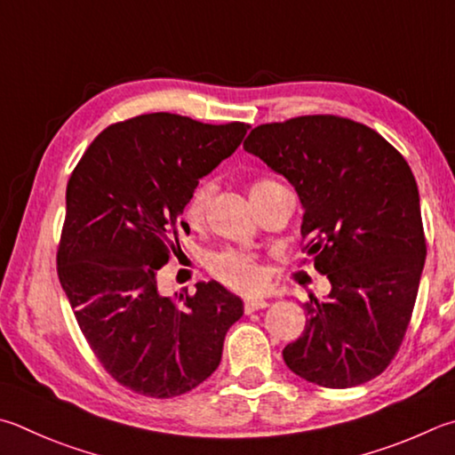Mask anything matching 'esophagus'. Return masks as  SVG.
I'll use <instances>...</instances> for the list:
<instances>
[{"label":"esophagus","instance_id":"1","mask_svg":"<svg viewBox=\"0 0 455 455\" xmlns=\"http://www.w3.org/2000/svg\"><path fill=\"white\" fill-rule=\"evenodd\" d=\"M267 307H268V302L262 300V299H249V300H244V312H246V314L256 312V310H262V308H267Z\"/></svg>","mask_w":455,"mask_h":455}]
</instances>
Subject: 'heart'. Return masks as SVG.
Returning <instances> with one entry per match:
<instances>
[{
    "label": "heart",
    "instance_id": "heart-1",
    "mask_svg": "<svg viewBox=\"0 0 455 455\" xmlns=\"http://www.w3.org/2000/svg\"><path fill=\"white\" fill-rule=\"evenodd\" d=\"M272 185L276 183L270 179L254 180L252 195L267 191V188H270ZM212 191H214L212 180L203 179L196 183L191 195H188V199L185 203V219L191 222V225L201 222L203 214L206 211V204H209L212 196ZM206 264H209V270L212 272V276H217L220 283H225L230 288H236V291H243V292L259 291L264 283V275L260 267L256 264L252 256L244 252L220 251L217 254H212Z\"/></svg>",
    "mask_w": 455,
    "mask_h": 455
}]
</instances>
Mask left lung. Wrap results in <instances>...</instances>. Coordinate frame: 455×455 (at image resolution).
I'll list each match as a JSON object with an SVG mask.
<instances>
[{
	"instance_id": "1",
	"label": "left lung",
	"mask_w": 455,
	"mask_h": 455,
	"mask_svg": "<svg viewBox=\"0 0 455 455\" xmlns=\"http://www.w3.org/2000/svg\"><path fill=\"white\" fill-rule=\"evenodd\" d=\"M243 147L296 188L302 251L332 284L326 302L302 304L308 320L283 350L286 366L324 387L379 376L406 336L427 252L410 164L338 115L259 125Z\"/></svg>"
}]
</instances>
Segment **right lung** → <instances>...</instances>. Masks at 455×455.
Segmentation results:
<instances>
[{
  "instance_id": "obj_1",
  "label": "right lung",
  "mask_w": 455,
  "mask_h": 455,
  "mask_svg": "<svg viewBox=\"0 0 455 455\" xmlns=\"http://www.w3.org/2000/svg\"><path fill=\"white\" fill-rule=\"evenodd\" d=\"M249 127L139 115L101 131L71 172L57 276L89 348L127 390L191 392L217 370L227 330L243 316V300L219 283L171 299L156 275L180 251L188 195Z\"/></svg>"
}]
</instances>
